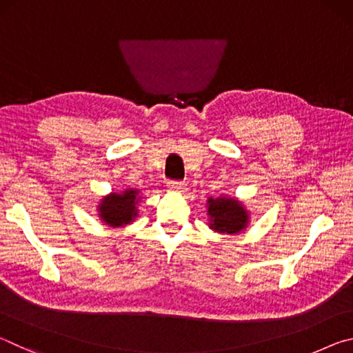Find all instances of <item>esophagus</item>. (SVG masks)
Segmentation results:
<instances>
[{"label":"esophagus","mask_w":353,"mask_h":353,"mask_svg":"<svg viewBox=\"0 0 353 353\" xmlns=\"http://www.w3.org/2000/svg\"><path fill=\"white\" fill-rule=\"evenodd\" d=\"M168 188L170 191H172V193H185V190H187V183L171 181L168 182Z\"/></svg>","instance_id":"esophagus-1"}]
</instances>
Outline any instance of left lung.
Segmentation results:
<instances>
[{
	"mask_svg": "<svg viewBox=\"0 0 353 353\" xmlns=\"http://www.w3.org/2000/svg\"><path fill=\"white\" fill-rule=\"evenodd\" d=\"M207 225L216 234L238 235L250 224V212L234 196L219 194L207 199Z\"/></svg>",
	"mask_w": 353,
	"mask_h": 353,
	"instance_id": "left-lung-1",
	"label": "left lung"
}]
</instances>
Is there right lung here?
<instances>
[{"instance_id": "add662e5", "label": "right lung", "mask_w": 353, "mask_h": 353, "mask_svg": "<svg viewBox=\"0 0 353 353\" xmlns=\"http://www.w3.org/2000/svg\"><path fill=\"white\" fill-rule=\"evenodd\" d=\"M141 193L139 188H123L121 191H110L99 199L97 212L98 218L104 225L112 229H123L139 216V204Z\"/></svg>"}]
</instances>
